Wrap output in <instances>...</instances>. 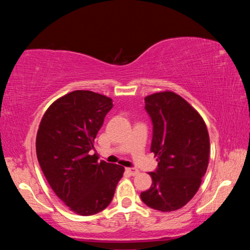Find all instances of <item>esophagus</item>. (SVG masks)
I'll return each instance as SVG.
<instances>
[{
	"mask_svg": "<svg viewBox=\"0 0 250 250\" xmlns=\"http://www.w3.org/2000/svg\"><path fill=\"white\" fill-rule=\"evenodd\" d=\"M125 171L128 172L130 175H133V176H134V175H137L138 173H139V171L137 170V168H134V167H126V168H125Z\"/></svg>",
	"mask_w": 250,
	"mask_h": 250,
	"instance_id": "obj_1",
	"label": "esophagus"
}]
</instances>
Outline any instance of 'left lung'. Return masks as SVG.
Segmentation results:
<instances>
[{"label": "left lung", "instance_id": "8db88e82", "mask_svg": "<svg viewBox=\"0 0 250 250\" xmlns=\"http://www.w3.org/2000/svg\"><path fill=\"white\" fill-rule=\"evenodd\" d=\"M145 101L153 125L151 152L159 163L141 200L153 209L173 211L200 188L208 166V131L200 113L175 92H156Z\"/></svg>", "mask_w": 250, "mask_h": 250}]
</instances>
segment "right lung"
I'll use <instances>...</instances> for the list:
<instances>
[{"instance_id":"right-lung-1","label":"right lung","mask_w":250,"mask_h":250,"mask_svg":"<svg viewBox=\"0 0 250 250\" xmlns=\"http://www.w3.org/2000/svg\"><path fill=\"white\" fill-rule=\"evenodd\" d=\"M109 97L75 90L49 105L36 135L37 160L55 194L83 216L107 207L125 167L90 155L96 135L112 108Z\"/></svg>"}]
</instances>
